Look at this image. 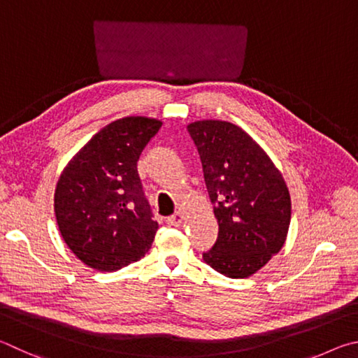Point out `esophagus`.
Listing matches in <instances>:
<instances>
[{"instance_id": "34e87169", "label": "esophagus", "mask_w": 358, "mask_h": 358, "mask_svg": "<svg viewBox=\"0 0 358 358\" xmlns=\"http://www.w3.org/2000/svg\"><path fill=\"white\" fill-rule=\"evenodd\" d=\"M184 222V215L180 214V212H176L174 215L168 217V223L171 224V227H180V223Z\"/></svg>"}]
</instances>
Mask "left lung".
Segmentation results:
<instances>
[{"label":"left lung","instance_id":"8db88e82","mask_svg":"<svg viewBox=\"0 0 358 358\" xmlns=\"http://www.w3.org/2000/svg\"><path fill=\"white\" fill-rule=\"evenodd\" d=\"M187 130L201 159L218 237L203 259L229 278H247L285 245L291 196L283 176L247 131L227 121Z\"/></svg>","mask_w":358,"mask_h":358}]
</instances>
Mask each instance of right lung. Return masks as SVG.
<instances>
[{"mask_svg": "<svg viewBox=\"0 0 358 358\" xmlns=\"http://www.w3.org/2000/svg\"><path fill=\"white\" fill-rule=\"evenodd\" d=\"M162 122L117 119L97 131L61 173L55 214L67 247L87 267L115 272L141 259L159 223L144 196L136 162Z\"/></svg>", "mask_w": 358, "mask_h": 358, "instance_id": "add662e5", "label": "right lung"}]
</instances>
